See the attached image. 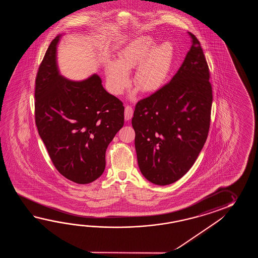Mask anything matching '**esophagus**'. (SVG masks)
<instances>
[{
    "instance_id": "esophagus-1",
    "label": "esophagus",
    "mask_w": 258,
    "mask_h": 258,
    "mask_svg": "<svg viewBox=\"0 0 258 258\" xmlns=\"http://www.w3.org/2000/svg\"><path fill=\"white\" fill-rule=\"evenodd\" d=\"M134 115V110L131 106H126L125 110H124V118L126 121L131 120L132 117Z\"/></svg>"
}]
</instances>
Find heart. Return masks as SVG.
I'll return each mask as SVG.
<instances>
[{"label":"heart","mask_w":258,"mask_h":258,"mask_svg":"<svg viewBox=\"0 0 258 258\" xmlns=\"http://www.w3.org/2000/svg\"><path fill=\"white\" fill-rule=\"evenodd\" d=\"M156 44L154 37L144 35L131 40L119 52L118 60L106 66L107 83L110 92L120 95L130 84L128 72L137 67L134 83L138 88L131 94L134 98L139 88L153 93L165 85L174 60V49L170 42Z\"/></svg>","instance_id":"1"}]
</instances>
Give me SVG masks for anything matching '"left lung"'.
<instances>
[{
    "mask_svg": "<svg viewBox=\"0 0 258 258\" xmlns=\"http://www.w3.org/2000/svg\"><path fill=\"white\" fill-rule=\"evenodd\" d=\"M192 46L169 84L137 102L132 125L140 171L157 185L173 183L192 168L207 140L212 88L203 49Z\"/></svg>",
    "mask_w": 258,
    "mask_h": 258,
    "instance_id": "left-lung-1",
    "label": "left lung"
}]
</instances>
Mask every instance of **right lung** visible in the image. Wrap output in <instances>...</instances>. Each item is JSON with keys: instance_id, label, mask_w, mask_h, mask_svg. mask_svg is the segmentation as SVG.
I'll list each match as a JSON object with an SVG mask.
<instances>
[{"instance_id": "obj_1", "label": "right lung", "mask_w": 258, "mask_h": 258, "mask_svg": "<svg viewBox=\"0 0 258 258\" xmlns=\"http://www.w3.org/2000/svg\"><path fill=\"white\" fill-rule=\"evenodd\" d=\"M61 37L49 44L37 75L36 125L55 168L66 179L86 184L102 175L106 149L124 123V108L105 90L99 75L79 81L60 75Z\"/></svg>"}]
</instances>
